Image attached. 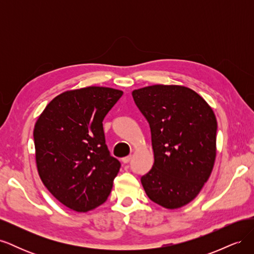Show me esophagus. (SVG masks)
I'll list each match as a JSON object with an SVG mask.
<instances>
[{"label": "esophagus", "mask_w": 254, "mask_h": 254, "mask_svg": "<svg viewBox=\"0 0 254 254\" xmlns=\"http://www.w3.org/2000/svg\"><path fill=\"white\" fill-rule=\"evenodd\" d=\"M130 160H131V156H127V157H124L122 159V161H123V163H129L130 162Z\"/></svg>", "instance_id": "obj_1"}]
</instances>
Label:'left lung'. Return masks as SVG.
Wrapping results in <instances>:
<instances>
[{
  "label": "left lung",
  "instance_id": "8db88e82",
  "mask_svg": "<svg viewBox=\"0 0 254 254\" xmlns=\"http://www.w3.org/2000/svg\"><path fill=\"white\" fill-rule=\"evenodd\" d=\"M132 97L149 124L155 158L142 186L153 202L178 209L193 200L212 173L216 118L187 87L155 84L134 90Z\"/></svg>",
  "mask_w": 254,
  "mask_h": 254
}]
</instances>
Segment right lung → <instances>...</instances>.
<instances>
[{"mask_svg":"<svg viewBox=\"0 0 254 254\" xmlns=\"http://www.w3.org/2000/svg\"><path fill=\"white\" fill-rule=\"evenodd\" d=\"M123 92L106 87L66 91L36 122L38 173L50 193L76 212L106 201L121 162L106 145L103 121Z\"/></svg>","mask_w":254,"mask_h":254,"instance_id":"right-lung-1","label":"right lung"}]
</instances>
